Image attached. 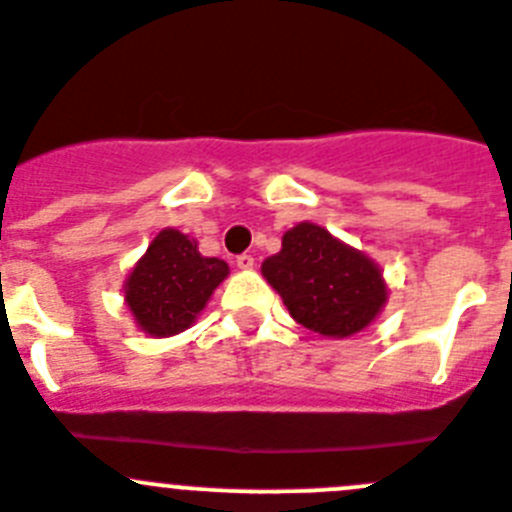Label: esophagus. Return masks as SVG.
I'll use <instances>...</instances> for the list:
<instances>
[{"label":"esophagus","instance_id":"obj_1","mask_svg":"<svg viewBox=\"0 0 512 512\" xmlns=\"http://www.w3.org/2000/svg\"><path fill=\"white\" fill-rule=\"evenodd\" d=\"M237 268L239 270H252V268H255V257H252V255H239L237 257Z\"/></svg>","mask_w":512,"mask_h":512}]
</instances>
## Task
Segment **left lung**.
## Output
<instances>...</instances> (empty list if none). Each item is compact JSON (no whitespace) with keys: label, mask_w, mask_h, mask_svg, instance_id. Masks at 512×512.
<instances>
[{"label":"left lung","mask_w":512,"mask_h":512,"mask_svg":"<svg viewBox=\"0 0 512 512\" xmlns=\"http://www.w3.org/2000/svg\"><path fill=\"white\" fill-rule=\"evenodd\" d=\"M260 270L296 322L332 340L366 330L389 301L379 262L311 221L288 229Z\"/></svg>","instance_id":"obj_1"}]
</instances>
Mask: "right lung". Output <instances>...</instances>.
Here are the masks:
<instances>
[{
	"mask_svg": "<svg viewBox=\"0 0 512 512\" xmlns=\"http://www.w3.org/2000/svg\"><path fill=\"white\" fill-rule=\"evenodd\" d=\"M226 275L229 265L203 257L193 237L162 229L128 273L123 299L141 332L172 337L195 324Z\"/></svg>",
	"mask_w": 512,
	"mask_h": 512,
	"instance_id": "1",
	"label": "right lung"
}]
</instances>
